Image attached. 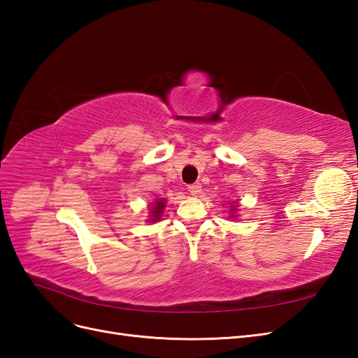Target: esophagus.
Listing matches in <instances>:
<instances>
[{
  "mask_svg": "<svg viewBox=\"0 0 358 358\" xmlns=\"http://www.w3.org/2000/svg\"><path fill=\"white\" fill-rule=\"evenodd\" d=\"M188 191L191 192V196H199V194L201 192V183H199V182L191 183V185H188Z\"/></svg>",
  "mask_w": 358,
  "mask_h": 358,
  "instance_id": "esophagus-1",
  "label": "esophagus"
}]
</instances>
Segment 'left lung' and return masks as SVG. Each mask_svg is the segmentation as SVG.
Segmentation results:
<instances>
[{
  "instance_id": "1",
  "label": "left lung",
  "mask_w": 358,
  "mask_h": 358,
  "mask_svg": "<svg viewBox=\"0 0 358 358\" xmlns=\"http://www.w3.org/2000/svg\"><path fill=\"white\" fill-rule=\"evenodd\" d=\"M231 212H233V209H231Z\"/></svg>"
}]
</instances>
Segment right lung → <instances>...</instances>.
I'll return each instance as SVG.
<instances>
[{"label":"right lung","instance_id":"right-lung-1","mask_svg":"<svg viewBox=\"0 0 358 358\" xmlns=\"http://www.w3.org/2000/svg\"><path fill=\"white\" fill-rule=\"evenodd\" d=\"M166 208V201L164 200H157L155 204H152V209H150V220L149 221H158L161 218V213H162V209Z\"/></svg>","mask_w":358,"mask_h":358}]
</instances>
